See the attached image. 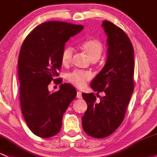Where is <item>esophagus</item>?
Wrapping results in <instances>:
<instances>
[{"mask_svg":"<svg viewBox=\"0 0 157 157\" xmlns=\"http://www.w3.org/2000/svg\"><path fill=\"white\" fill-rule=\"evenodd\" d=\"M76 97H77V98H78V99H82V92H80V91H78V92H77Z\"/></svg>","mask_w":157,"mask_h":157,"instance_id":"esophagus-1","label":"esophagus"}]
</instances>
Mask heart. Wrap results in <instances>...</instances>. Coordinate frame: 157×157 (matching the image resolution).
<instances>
[{
    "label": "heart",
    "mask_w": 157,
    "mask_h": 157,
    "mask_svg": "<svg viewBox=\"0 0 157 157\" xmlns=\"http://www.w3.org/2000/svg\"><path fill=\"white\" fill-rule=\"evenodd\" d=\"M80 48L88 56L91 61L98 60L104 52V45L102 42L97 39H88L85 40L80 45ZM72 48H65L61 53L62 63L65 66L70 64L72 61ZM91 78V73L84 70H75L67 75V81L79 88L85 87Z\"/></svg>",
    "instance_id": "b5f03b06"
}]
</instances>
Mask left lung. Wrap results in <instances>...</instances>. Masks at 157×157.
Instances as JSON below:
<instances>
[{
  "instance_id": "8db88e82",
  "label": "left lung",
  "mask_w": 157,
  "mask_h": 157,
  "mask_svg": "<svg viewBox=\"0 0 157 157\" xmlns=\"http://www.w3.org/2000/svg\"><path fill=\"white\" fill-rule=\"evenodd\" d=\"M107 34L108 58L105 67L90 83L94 90L104 97L82 93L87 109L82 126L88 136L102 139L122 124L134 90V48L126 33L109 21H102Z\"/></svg>"
}]
</instances>
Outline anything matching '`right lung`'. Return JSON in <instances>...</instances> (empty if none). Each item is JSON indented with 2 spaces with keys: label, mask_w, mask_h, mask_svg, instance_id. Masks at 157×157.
Here are the masks:
<instances>
[{
  "label": "right lung",
  "mask_w": 157,
  "mask_h": 157,
  "mask_svg": "<svg viewBox=\"0 0 157 157\" xmlns=\"http://www.w3.org/2000/svg\"><path fill=\"white\" fill-rule=\"evenodd\" d=\"M83 28L81 25L51 21L36 26L25 39L18 60L21 112L31 132L40 138H50L60 132L62 119L76 90L70 84L60 85L50 93L48 86L61 68L65 43Z\"/></svg>",
  "instance_id": "add662e5"
}]
</instances>
